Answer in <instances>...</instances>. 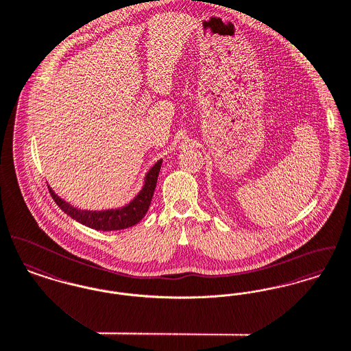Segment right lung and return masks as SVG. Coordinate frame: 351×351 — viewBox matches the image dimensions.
<instances>
[{"mask_svg":"<svg viewBox=\"0 0 351 351\" xmlns=\"http://www.w3.org/2000/svg\"><path fill=\"white\" fill-rule=\"evenodd\" d=\"M161 165H162V158L158 160L153 167L149 169L148 173L144 177V184L141 190L137 193V195L130 203L119 208L82 210L66 202L59 195H56V191L50 186L49 189L56 204L75 221L97 231L124 230L137 224L148 213Z\"/></svg>","mask_w":351,"mask_h":351,"instance_id":"1","label":"right lung"}]
</instances>
